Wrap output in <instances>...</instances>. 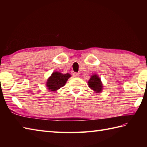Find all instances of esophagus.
<instances>
[{"label": "esophagus", "instance_id": "esophagus-1", "mask_svg": "<svg viewBox=\"0 0 147 147\" xmlns=\"http://www.w3.org/2000/svg\"><path fill=\"white\" fill-rule=\"evenodd\" d=\"M80 73H74L73 74V76L74 78H78L80 76Z\"/></svg>", "mask_w": 147, "mask_h": 147}]
</instances>
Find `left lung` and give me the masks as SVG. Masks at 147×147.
<instances>
[{"mask_svg": "<svg viewBox=\"0 0 147 147\" xmlns=\"http://www.w3.org/2000/svg\"><path fill=\"white\" fill-rule=\"evenodd\" d=\"M88 85L90 88L96 93H100L103 89L101 80L96 74H93L91 76V78L89 80Z\"/></svg>", "mask_w": 147, "mask_h": 147, "instance_id": "1", "label": "left lung"}]
</instances>
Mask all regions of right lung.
I'll use <instances>...</instances> for the list:
<instances>
[{"instance_id": "1", "label": "right lung", "mask_w": 147, "mask_h": 147, "mask_svg": "<svg viewBox=\"0 0 147 147\" xmlns=\"http://www.w3.org/2000/svg\"><path fill=\"white\" fill-rule=\"evenodd\" d=\"M70 77L71 74L69 73L63 74L60 72H54L48 78L46 86L50 91L55 92L56 90L64 86Z\"/></svg>"}]
</instances>
